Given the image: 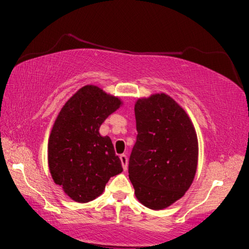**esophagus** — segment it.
<instances>
[{
	"label": "esophagus",
	"instance_id": "esophagus-1",
	"mask_svg": "<svg viewBox=\"0 0 249 249\" xmlns=\"http://www.w3.org/2000/svg\"><path fill=\"white\" fill-rule=\"evenodd\" d=\"M120 160H121V163H122V168H124V170L125 171V170L128 169V156L125 154H121Z\"/></svg>",
	"mask_w": 249,
	"mask_h": 249
}]
</instances>
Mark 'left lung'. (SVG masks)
<instances>
[{"label": "left lung", "mask_w": 249, "mask_h": 249, "mask_svg": "<svg viewBox=\"0 0 249 249\" xmlns=\"http://www.w3.org/2000/svg\"><path fill=\"white\" fill-rule=\"evenodd\" d=\"M137 138L129 159V179L137 199L162 210L185 195L197 169L196 131L182 107L165 94L138 100Z\"/></svg>", "instance_id": "left-lung-1"}]
</instances>
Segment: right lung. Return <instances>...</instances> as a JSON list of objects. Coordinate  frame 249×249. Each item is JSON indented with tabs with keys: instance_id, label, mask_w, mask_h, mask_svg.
Returning <instances> with one entry per match:
<instances>
[{
	"instance_id": "right-lung-1",
	"label": "right lung",
	"mask_w": 249,
	"mask_h": 249,
	"mask_svg": "<svg viewBox=\"0 0 249 249\" xmlns=\"http://www.w3.org/2000/svg\"><path fill=\"white\" fill-rule=\"evenodd\" d=\"M121 101L101 88H80L60 111L49 141L54 182L73 200L87 203L103 193L108 179L122 172L121 161L100 127Z\"/></svg>"
}]
</instances>
